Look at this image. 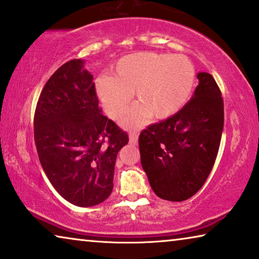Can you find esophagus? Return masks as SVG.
Instances as JSON below:
<instances>
[{"label":"esophagus","mask_w":259,"mask_h":259,"mask_svg":"<svg viewBox=\"0 0 259 259\" xmlns=\"http://www.w3.org/2000/svg\"><path fill=\"white\" fill-rule=\"evenodd\" d=\"M130 144L137 145L138 144V134L137 133H130Z\"/></svg>","instance_id":"esophagus-1"}]
</instances>
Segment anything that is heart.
<instances>
[{"instance_id":"obj_1","label":"heart","mask_w":259,"mask_h":259,"mask_svg":"<svg viewBox=\"0 0 259 259\" xmlns=\"http://www.w3.org/2000/svg\"><path fill=\"white\" fill-rule=\"evenodd\" d=\"M196 69L184 55L139 52L116 62L113 76L95 81L98 98L112 118H119L130 105L132 93L138 104L121 119L126 128H139L153 115L166 119L178 113L192 94Z\"/></svg>"}]
</instances>
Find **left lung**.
I'll return each instance as SVG.
<instances>
[{"mask_svg": "<svg viewBox=\"0 0 259 259\" xmlns=\"http://www.w3.org/2000/svg\"><path fill=\"white\" fill-rule=\"evenodd\" d=\"M191 100L175 115L140 133L141 166L152 190L169 201L189 199L206 182L217 158L224 104L211 74H197Z\"/></svg>", "mask_w": 259, "mask_h": 259, "instance_id": "left-lung-1", "label": "left lung"}]
</instances>
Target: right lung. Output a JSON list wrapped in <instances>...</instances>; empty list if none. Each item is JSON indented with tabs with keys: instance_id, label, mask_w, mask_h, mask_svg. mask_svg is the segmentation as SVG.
<instances>
[{
	"instance_id": "right-lung-1",
	"label": "right lung",
	"mask_w": 259,
	"mask_h": 259,
	"mask_svg": "<svg viewBox=\"0 0 259 259\" xmlns=\"http://www.w3.org/2000/svg\"><path fill=\"white\" fill-rule=\"evenodd\" d=\"M42 168L70 204L90 207L107 199L114 165L128 136L102 114L84 60L66 62L42 90L34 116Z\"/></svg>"
}]
</instances>
